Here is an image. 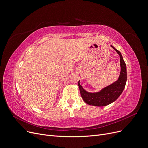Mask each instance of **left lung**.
Here are the masks:
<instances>
[{"label": "left lung", "instance_id": "left-lung-1", "mask_svg": "<svg viewBox=\"0 0 148 148\" xmlns=\"http://www.w3.org/2000/svg\"><path fill=\"white\" fill-rule=\"evenodd\" d=\"M115 51L120 56L121 71L119 78L117 82H114L109 86L102 89L97 92H88L86 91L79 84L78 82V86L79 88L80 94L83 101L86 104L95 106H105L117 100L120 96L125 88L127 82V66L125 64L122 54L119 51L117 50L114 46H111Z\"/></svg>", "mask_w": 148, "mask_h": 148}]
</instances>
